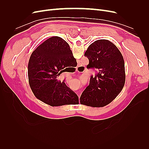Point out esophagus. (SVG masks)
I'll use <instances>...</instances> for the list:
<instances>
[{
    "instance_id": "34e87169",
    "label": "esophagus",
    "mask_w": 149,
    "mask_h": 149,
    "mask_svg": "<svg viewBox=\"0 0 149 149\" xmlns=\"http://www.w3.org/2000/svg\"><path fill=\"white\" fill-rule=\"evenodd\" d=\"M78 96H79H79H80V94H79H79L78 93Z\"/></svg>"
}]
</instances>
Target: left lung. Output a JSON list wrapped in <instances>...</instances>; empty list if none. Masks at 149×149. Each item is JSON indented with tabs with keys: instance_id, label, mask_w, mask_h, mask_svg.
Segmentation results:
<instances>
[{
	"instance_id": "obj_1",
	"label": "left lung",
	"mask_w": 149,
	"mask_h": 149,
	"mask_svg": "<svg viewBox=\"0 0 149 149\" xmlns=\"http://www.w3.org/2000/svg\"><path fill=\"white\" fill-rule=\"evenodd\" d=\"M84 55L89 60L87 68L97 69L80 97L81 104L94 107L109 104L123 89L125 80L124 60L119 49L107 40L91 43Z\"/></svg>"
}]
</instances>
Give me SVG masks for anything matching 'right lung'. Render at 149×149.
<instances>
[{"label": "right lung", "instance_id": "1", "mask_svg": "<svg viewBox=\"0 0 149 149\" xmlns=\"http://www.w3.org/2000/svg\"><path fill=\"white\" fill-rule=\"evenodd\" d=\"M73 63H77L69 45L61 37H50L39 45L28 65L29 84L35 96L51 106L78 102L76 93L64 81L58 80L65 68Z\"/></svg>", "mask_w": 149, "mask_h": 149}]
</instances>
